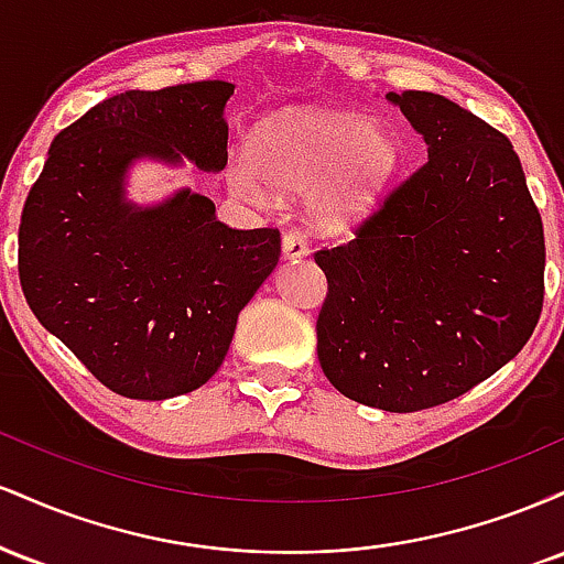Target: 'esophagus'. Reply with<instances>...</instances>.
I'll use <instances>...</instances> for the list:
<instances>
[{
    "mask_svg": "<svg viewBox=\"0 0 564 564\" xmlns=\"http://www.w3.org/2000/svg\"><path fill=\"white\" fill-rule=\"evenodd\" d=\"M307 251H310V243L302 230L283 232V257H286V260H300V257L307 254Z\"/></svg>",
    "mask_w": 564,
    "mask_h": 564,
    "instance_id": "esophagus-1",
    "label": "esophagus"
}]
</instances>
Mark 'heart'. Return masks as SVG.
<instances>
[{
  "label": "heart",
  "instance_id": "b5f03b06",
  "mask_svg": "<svg viewBox=\"0 0 564 564\" xmlns=\"http://www.w3.org/2000/svg\"><path fill=\"white\" fill-rule=\"evenodd\" d=\"M398 140L379 121L355 113L286 108L251 134V165L236 164L230 180L238 193L262 200L264 183L302 193L318 185V212L326 223H345L364 212L398 170Z\"/></svg>",
  "mask_w": 564,
  "mask_h": 564
}]
</instances>
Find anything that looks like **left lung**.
I'll return each mask as SVG.
<instances>
[{
	"mask_svg": "<svg viewBox=\"0 0 564 564\" xmlns=\"http://www.w3.org/2000/svg\"><path fill=\"white\" fill-rule=\"evenodd\" d=\"M430 159L323 246L318 360L345 398L435 408L509 364L543 307V223L507 134L435 93L387 95Z\"/></svg>",
	"mask_w": 564,
	"mask_h": 564,
	"instance_id": "left-lung-1",
	"label": "left lung"
}]
</instances>
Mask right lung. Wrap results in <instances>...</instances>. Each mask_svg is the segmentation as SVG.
<instances>
[{"instance_id":"right-lung-1","label":"right lung","mask_w":564,"mask_h":564,"mask_svg":"<svg viewBox=\"0 0 564 564\" xmlns=\"http://www.w3.org/2000/svg\"><path fill=\"white\" fill-rule=\"evenodd\" d=\"M230 95L228 82H193L97 102L53 140L25 198V302L124 398L166 400L215 377L238 313L281 257L278 228H228L206 196L183 191L159 209L121 198L129 161L145 153L223 170Z\"/></svg>"}]
</instances>
